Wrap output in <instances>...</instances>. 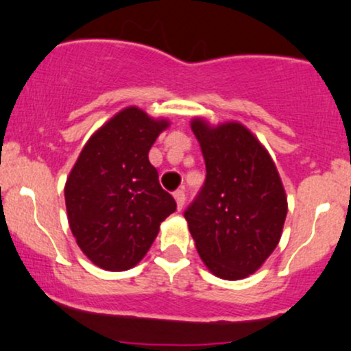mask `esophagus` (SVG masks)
<instances>
[{"instance_id": "34e87169", "label": "esophagus", "mask_w": 351, "mask_h": 351, "mask_svg": "<svg viewBox=\"0 0 351 351\" xmlns=\"http://www.w3.org/2000/svg\"><path fill=\"white\" fill-rule=\"evenodd\" d=\"M174 198L177 202V208L182 210V206L185 203V192H184V190H177V192H174Z\"/></svg>"}]
</instances>
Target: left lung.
<instances>
[{
    "label": "left lung",
    "instance_id": "obj_1",
    "mask_svg": "<svg viewBox=\"0 0 351 351\" xmlns=\"http://www.w3.org/2000/svg\"><path fill=\"white\" fill-rule=\"evenodd\" d=\"M205 158V184L184 211L202 261L216 276L241 280L274 252L287 195L270 154L247 128L192 122Z\"/></svg>",
    "mask_w": 351,
    "mask_h": 351
}]
</instances>
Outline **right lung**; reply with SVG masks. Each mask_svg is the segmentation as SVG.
<instances>
[{
  "label": "right lung",
  "instance_id": "add662e5",
  "mask_svg": "<svg viewBox=\"0 0 351 351\" xmlns=\"http://www.w3.org/2000/svg\"><path fill=\"white\" fill-rule=\"evenodd\" d=\"M167 125L128 107L90 136L70 172L64 202L71 232L104 270L135 267L177 208L148 159Z\"/></svg>",
  "mask_w": 351,
  "mask_h": 351
}]
</instances>
